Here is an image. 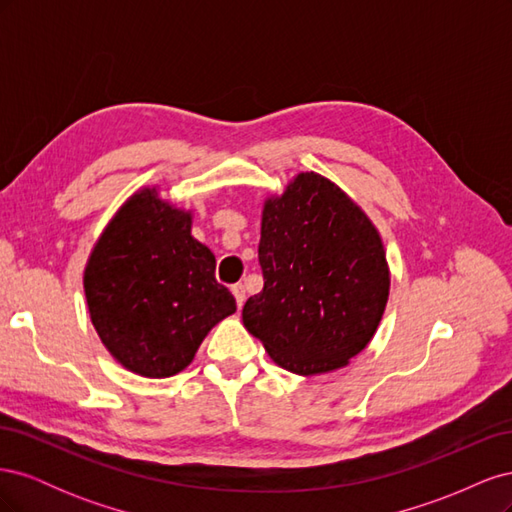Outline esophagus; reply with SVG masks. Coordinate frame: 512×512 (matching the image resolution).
Listing matches in <instances>:
<instances>
[{"label": "esophagus", "instance_id": "esophagus-1", "mask_svg": "<svg viewBox=\"0 0 512 512\" xmlns=\"http://www.w3.org/2000/svg\"><path fill=\"white\" fill-rule=\"evenodd\" d=\"M232 294H235V301H237V307L241 309L243 307V303H245V286L243 284H235L232 286Z\"/></svg>", "mask_w": 512, "mask_h": 512}]
</instances>
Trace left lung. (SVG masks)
Masks as SVG:
<instances>
[{
    "instance_id": "8db88e82",
    "label": "left lung",
    "mask_w": 512,
    "mask_h": 512,
    "mask_svg": "<svg viewBox=\"0 0 512 512\" xmlns=\"http://www.w3.org/2000/svg\"><path fill=\"white\" fill-rule=\"evenodd\" d=\"M265 286L243 324L271 359L314 376L348 365L374 337L389 299V267L367 215L316 173H301L262 211Z\"/></svg>"
}]
</instances>
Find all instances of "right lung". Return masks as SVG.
Masks as SVG:
<instances>
[{
    "mask_svg": "<svg viewBox=\"0 0 512 512\" xmlns=\"http://www.w3.org/2000/svg\"><path fill=\"white\" fill-rule=\"evenodd\" d=\"M190 213L145 190L108 224L85 269L91 322L115 359L147 378L185 369L205 335L237 309Z\"/></svg>",
    "mask_w": 512,
    "mask_h": 512,
    "instance_id": "1",
    "label": "right lung"
}]
</instances>
